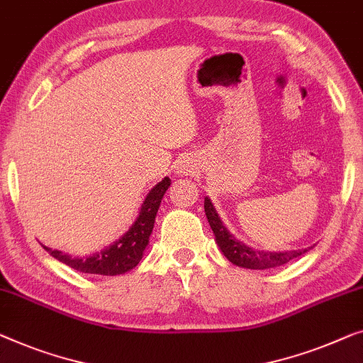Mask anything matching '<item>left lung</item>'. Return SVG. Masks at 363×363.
Segmentation results:
<instances>
[{
  "label": "left lung",
  "instance_id": "1",
  "mask_svg": "<svg viewBox=\"0 0 363 363\" xmlns=\"http://www.w3.org/2000/svg\"><path fill=\"white\" fill-rule=\"evenodd\" d=\"M204 213H206L209 225H211L213 233L216 235L220 250L224 252V255L228 257L229 262H233L238 267H244V269L252 270L273 269V267H280L286 264V262L296 259V257L303 255L304 252H308V249H311V247H308V249L288 252H262L250 249V247H247L244 242H239V240H235V238L229 234V230L220 223L216 209L213 208V204L208 198H204Z\"/></svg>",
  "mask_w": 363,
  "mask_h": 363
}]
</instances>
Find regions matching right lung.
I'll return each mask as SVG.
<instances>
[{"instance_id":"obj_1","label":"right lung","mask_w":363,"mask_h":363,"mask_svg":"<svg viewBox=\"0 0 363 363\" xmlns=\"http://www.w3.org/2000/svg\"><path fill=\"white\" fill-rule=\"evenodd\" d=\"M170 186V178L165 177L164 180L152 188L150 193L147 194L144 199L143 206H140L139 216L135 223L130 225V229L125 233L123 238L118 239L113 245L106 247V249L96 252V254L83 257V259H77L68 254H64L60 250H52L50 247L42 245L54 259L60 260L72 269H75L82 273H91V275H121L133 270L135 265L143 259V254L145 250L147 244H149V238L154 229L155 216L159 211L160 201L164 198L165 191Z\"/></svg>"}]
</instances>
